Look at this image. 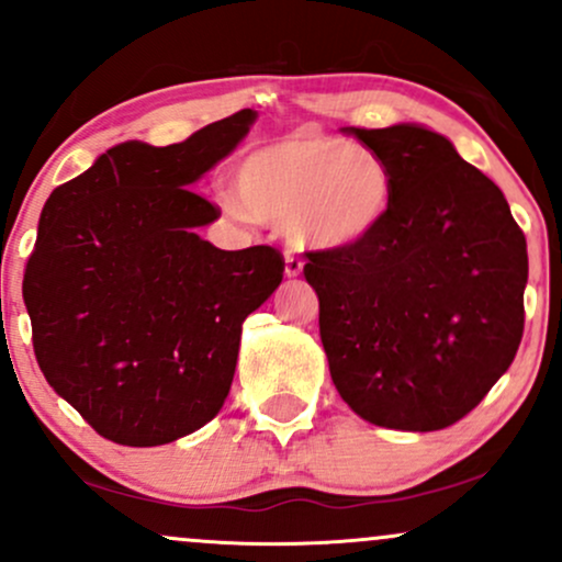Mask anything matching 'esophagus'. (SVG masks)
I'll use <instances>...</instances> for the list:
<instances>
[{"label": "esophagus", "mask_w": 562, "mask_h": 562, "mask_svg": "<svg viewBox=\"0 0 562 562\" xmlns=\"http://www.w3.org/2000/svg\"><path fill=\"white\" fill-rule=\"evenodd\" d=\"M301 272H303L301 256H295L293 250H285V274L288 277H299Z\"/></svg>", "instance_id": "esophagus-1"}]
</instances>
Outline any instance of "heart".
I'll list each match as a JSON object with an SVG mask.
<instances>
[{
    "mask_svg": "<svg viewBox=\"0 0 562 562\" xmlns=\"http://www.w3.org/2000/svg\"><path fill=\"white\" fill-rule=\"evenodd\" d=\"M232 214L288 227L299 245L346 250L370 240L393 209L396 179L364 145L295 132L245 156L232 171Z\"/></svg>",
    "mask_w": 562,
    "mask_h": 562,
    "instance_id": "obj_1",
    "label": "heart"
}]
</instances>
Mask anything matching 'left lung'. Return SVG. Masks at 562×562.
<instances>
[{
  "label": "left lung",
  "instance_id": "8db88e82",
  "mask_svg": "<svg viewBox=\"0 0 562 562\" xmlns=\"http://www.w3.org/2000/svg\"><path fill=\"white\" fill-rule=\"evenodd\" d=\"M396 195L375 235L308 254L335 389L364 420L441 430L481 404L524 338L526 235L502 190L423 126L359 128Z\"/></svg>",
  "mask_w": 562,
  "mask_h": 562
}]
</instances>
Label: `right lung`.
Listing matches in <instances>:
<instances>
[{
  "mask_svg": "<svg viewBox=\"0 0 562 562\" xmlns=\"http://www.w3.org/2000/svg\"><path fill=\"white\" fill-rule=\"evenodd\" d=\"M254 119L245 108L177 145H115L44 203L23 274L36 362L108 441L158 447L214 420L243 322L282 282L277 248L195 235L222 211L190 184Z\"/></svg>",
  "mask_w": 562,
  "mask_h": 562,
  "instance_id": "1",
  "label": "right lung"
}]
</instances>
